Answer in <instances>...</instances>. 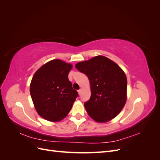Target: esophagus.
Wrapping results in <instances>:
<instances>
[{
    "mask_svg": "<svg viewBox=\"0 0 160 160\" xmlns=\"http://www.w3.org/2000/svg\"><path fill=\"white\" fill-rule=\"evenodd\" d=\"M78 93H79V95H81V89L78 90Z\"/></svg>",
    "mask_w": 160,
    "mask_h": 160,
    "instance_id": "esophagus-1",
    "label": "esophagus"
}]
</instances>
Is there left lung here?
Returning a JSON list of instances; mask_svg holds the SVG:
<instances>
[{"label": "left lung", "instance_id": "8db88e82", "mask_svg": "<svg viewBox=\"0 0 160 160\" xmlns=\"http://www.w3.org/2000/svg\"><path fill=\"white\" fill-rule=\"evenodd\" d=\"M75 67L88 76L90 82L91 98L84 103L88 115L98 123L115 118L127 101L125 72L114 61L102 55L79 62Z\"/></svg>", "mask_w": 160, "mask_h": 160}]
</instances>
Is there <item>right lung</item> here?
I'll list each match as a JSON object with an SVG mask.
<instances>
[{"label":"right lung","instance_id":"right-lung-1","mask_svg":"<svg viewBox=\"0 0 160 160\" xmlns=\"http://www.w3.org/2000/svg\"><path fill=\"white\" fill-rule=\"evenodd\" d=\"M72 67L71 63L53 59L34 74L30 93L37 113L43 119L59 122L69 113L78 96L68 79Z\"/></svg>","mask_w":160,"mask_h":160}]
</instances>
